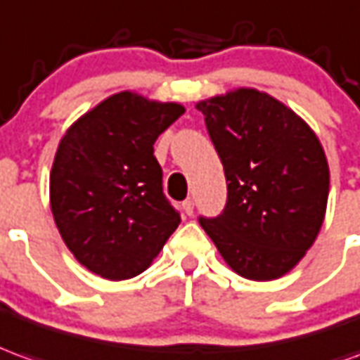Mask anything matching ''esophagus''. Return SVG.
Here are the masks:
<instances>
[{
    "instance_id": "esophagus-1",
    "label": "esophagus",
    "mask_w": 360,
    "mask_h": 360,
    "mask_svg": "<svg viewBox=\"0 0 360 360\" xmlns=\"http://www.w3.org/2000/svg\"><path fill=\"white\" fill-rule=\"evenodd\" d=\"M183 212L187 216H191L195 212V202H193V198H187V200H183Z\"/></svg>"
}]
</instances>
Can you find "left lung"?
I'll list each match as a JSON object with an SVG mask.
<instances>
[{
  "label": "left lung",
  "mask_w": 360,
  "mask_h": 360,
  "mask_svg": "<svg viewBox=\"0 0 360 360\" xmlns=\"http://www.w3.org/2000/svg\"><path fill=\"white\" fill-rule=\"evenodd\" d=\"M197 109L228 183L222 212L198 222L238 275L278 278L310 250L323 222L329 167L320 140L288 107L255 89Z\"/></svg>",
  "instance_id": "1"
}]
</instances>
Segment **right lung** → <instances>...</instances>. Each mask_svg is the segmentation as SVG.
<instances>
[{
    "label": "right lung",
    "instance_id": "add662e5",
    "mask_svg": "<svg viewBox=\"0 0 360 360\" xmlns=\"http://www.w3.org/2000/svg\"><path fill=\"white\" fill-rule=\"evenodd\" d=\"M185 109L122 91L66 132L50 173V206L62 240L95 275H140L181 222L163 195L154 144Z\"/></svg>",
    "mask_w": 360,
    "mask_h": 360
}]
</instances>
